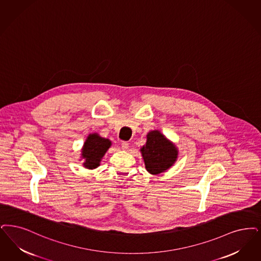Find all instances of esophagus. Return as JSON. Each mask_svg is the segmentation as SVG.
<instances>
[{
  "instance_id": "1",
  "label": "esophagus",
  "mask_w": 261,
  "mask_h": 261,
  "mask_svg": "<svg viewBox=\"0 0 261 261\" xmlns=\"http://www.w3.org/2000/svg\"><path fill=\"white\" fill-rule=\"evenodd\" d=\"M128 147H129V144H128L127 142H122V143H121V148H122L123 150H126Z\"/></svg>"
}]
</instances>
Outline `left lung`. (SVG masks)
I'll list each match as a JSON object with an SVG mask.
<instances>
[{"mask_svg": "<svg viewBox=\"0 0 261 261\" xmlns=\"http://www.w3.org/2000/svg\"><path fill=\"white\" fill-rule=\"evenodd\" d=\"M141 151L146 170L153 175L166 171L177 159L176 146L159 131H151L147 134L146 146L142 147Z\"/></svg>", "mask_w": 261, "mask_h": 261, "instance_id": "left-lung-1", "label": "left lung"}]
</instances>
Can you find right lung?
Here are the masks:
<instances>
[{
    "instance_id": "obj_1",
    "label": "right lung",
    "mask_w": 261,
    "mask_h": 261,
    "mask_svg": "<svg viewBox=\"0 0 261 261\" xmlns=\"http://www.w3.org/2000/svg\"><path fill=\"white\" fill-rule=\"evenodd\" d=\"M110 146L111 142L108 139L101 138L97 134L89 135L84 143L82 154L85 159L84 166L88 169H93L99 166L102 157L104 156Z\"/></svg>"
}]
</instances>
